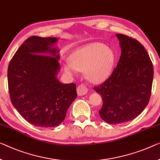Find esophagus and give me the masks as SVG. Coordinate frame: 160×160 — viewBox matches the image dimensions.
<instances>
[{"mask_svg":"<svg viewBox=\"0 0 160 160\" xmlns=\"http://www.w3.org/2000/svg\"><path fill=\"white\" fill-rule=\"evenodd\" d=\"M88 92V88L84 84H80L77 87V94L78 96L85 95Z\"/></svg>","mask_w":160,"mask_h":160,"instance_id":"esophagus-1","label":"esophagus"}]
</instances>
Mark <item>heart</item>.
<instances>
[{"mask_svg": "<svg viewBox=\"0 0 160 160\" xmlns=\"http://www.w3.org/2000/svg\"><path fill=\"white\" fill-rule=\"evenodd\" d=\"M69 61L64 65L66 72L72 74L77 70L83 71L93 82H102L111 74L115 54L104 44L93 43L75 50Z\"/></svg>", "mask_w": 160, "mask_h": 160, "instance_id": "obj_1", "label": "heart"}]
</instances>
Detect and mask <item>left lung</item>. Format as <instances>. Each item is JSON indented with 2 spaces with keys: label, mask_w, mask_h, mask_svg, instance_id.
<instances>
[{
  "label": "left lung",
  "mask_w": 160,
  "mask_h": 160,
  "mask_svg": "<svg viewBox=\"0 0 160 160\" xmlns=\"http://www.w3.org/2000/svg\"><path fill=\"white\" fill-rule=\"evenodd\" d=\"M122 53L111 76L94 91L102 95L100 117L112 124L138 117L150 99L153 65L146 49L136 39L116 34Z\"/></svg>",
  "instance_id": "obj_1"
}]
</instances>
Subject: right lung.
Instances as JSON below:
<instances>
[{
    "label": "right lung",
    "instance_id": "1",
    "mask_svg": "<svg viewBox=\"0 0 160 160\" xmlns=\"http://www.w3.org/2000/svg\"><path fill=\"white\" fill-rule=\"evenodd\" d=\"M58 39L33 36L26 39L10 61L8 92L12 104L30 124L53 127L64 120L76 98V84L61 83Z\"/></svg>",
    "mask_w": 160,
    "mask_h": 160
}]
</instances>
